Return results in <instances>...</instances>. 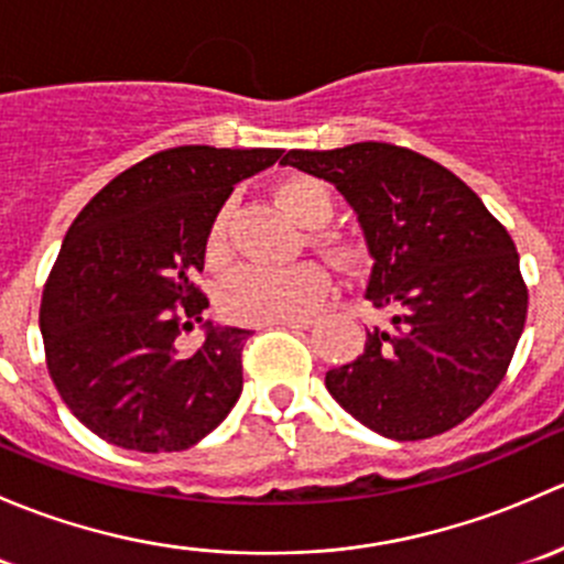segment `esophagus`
<instances>
[{
    "label": "esophagus",
    "instance_id": "obj_1",
    "mask_svg": "<svg viewBox=\"0 0 564 564\" xmlns=\"http://www.w3.org/2000/svg\"><path fill=\"white\" fill-rule=\"evenodd\" d=\"M278 324L289 329H308L314 322H311V318H294V322H278Z\"/></svg>",
    "mask_w": 564,
    "mask_h": 564
}]
</instances>
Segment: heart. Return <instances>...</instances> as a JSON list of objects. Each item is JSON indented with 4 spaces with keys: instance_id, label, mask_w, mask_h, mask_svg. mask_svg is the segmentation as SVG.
<instances>
[{
    "instance_id": "obj_1",
    "label": "heart",
    "mask_w": 564,
    "mask_h": 564,
    "mask_svg": "<svg viewBox=\"0 0 564 564\" xmlns=\"http://www.w3.org/2000/svg\"><path fill=\"white\" fill-rule=\"evenodd\" d=\"M278 202L308 229H318L333 218V193L314 176H289L278 185ZM229 207L215 215L207 231L204 256L209 264L229 259ZM329 253L338 261H349L355 248L346 242H329ZM329 294V275L314 261L294 267L248 264L237 270L220 289V308L229 318L246 324H278L308 318Z\"/></svg>"
}]
</instances>
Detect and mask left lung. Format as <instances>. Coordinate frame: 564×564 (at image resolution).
Wrapping results in <instances>:
<instances>
[{
	"label": "left lung",
	"instance_id": "8db88e82",
	"mask_svg": "<svg viewBox=\"0 0 564 564\" xmlns=\"http://www.w3.org/2000/svg\"><path fill=\"white\" fill-rule=\"evenodd\" d=\"M283 166L327 180L355 207L373 267L366 297L392 311L357 360L324 377L377 434H445L488 401L527 322V283L508 229L431 158L384 141L289 150Z\"/></svg>",
	"mask_w": 564,
	"mask_h": 564
}]
</instances>
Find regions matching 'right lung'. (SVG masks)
I'll return each mask as SVG.
<instances>
[{"instance_id":"1","label":"right lung","mask_w":564,"mask_h":564,"mask_svg":"<svg viewBox=\"0 0 564 564\" xmlns=\"http://www.w3.org/2000/svg\"><path fill=\"white\" fill-rule=\"evenodd\" d=\"M281 150L191 144L124 169L78 213L43 286L40 333L62 401L124 451H187L242 392L250 329L204 324L191 355L176 338L209 300L193 283L215 215L240 180Z\"/></svg>"}]
</instances>
